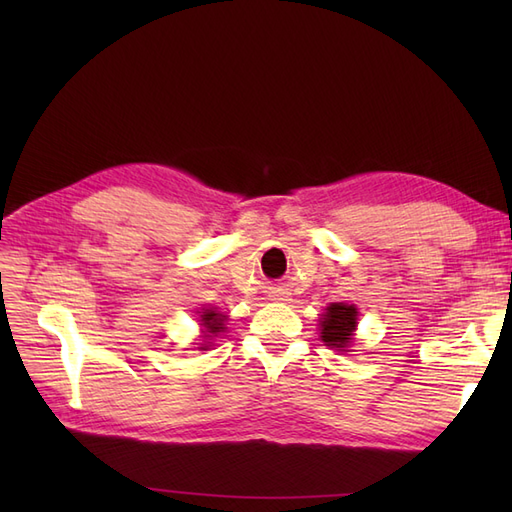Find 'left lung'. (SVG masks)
I'll return each instance as SVG.
<instances>
[{
    "label": "left lung",
    "mask_w": 512,
    "mask_h": 512,
    "mask_svg": "<svg viewBox=\"0 0 512 512\" xmlns=\"http://www.w3.org/2000/svg\"><path fill=\"white\" fill-rule=\"evenodd\" d=\"M356 327V307L346 303H333L320 320V337L331 348H346Z\"/></svg>",
    "instance_id": "1"
}]
</instances>
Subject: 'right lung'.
Listing matches in <instances>:
<instances>
[{
    "label": "right lung",
    "mask_w": 512,
    "mask_h": 512,
    "mask_svg": "<svg viewBox=\"0 0 512 512\" xmlns=\"http://www.w3.org/2000/svg\"><path fill=\"white\" fill-rule=\"evenodd\" d=\"M203 324L207 327V331L211 335H218L220 331H224V316L211 312V309H207V312L203 314Z\"/></svg>",
    "instance_id": "obj_1"
}]
</instances>
